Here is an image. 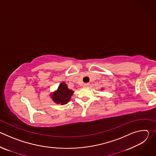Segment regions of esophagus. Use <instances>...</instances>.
<instances>
[{
    "label": "esophagus",
    "instance_id": "34e87169",
    "mask_svg": "<svg viewBox=\"0 0 156 156\" xmlns=\"http://www.w3.org/2000/svg\"><path fill=\"white\" fill-rule=\"evenodd\" d=\"M89 85H90V84H89V83H84V85H83V86L85 87H88Z\"/></svg>",
    "mask_w": 156,
    "mask_h": 156
}]
</instances>
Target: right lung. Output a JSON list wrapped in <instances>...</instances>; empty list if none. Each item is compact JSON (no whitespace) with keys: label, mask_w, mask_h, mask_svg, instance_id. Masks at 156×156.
<instances>
[{"label":"right lung","mask_w":156,"mask_h":156,"mask_svg":"<svg viewBox=\"0 0 156 156\" xmlns=\"http://www.w3.org/2000/svg\"><path fill=\"white\" fill-rule=\"evenodd\" d=\"M73 93V91L68 88L67 84L65 82H62L58 87L57 90L51 94V96L56 104L65 105L70 101Z\"/></svg>","instance_id":"obj_1"}]
</instances>
